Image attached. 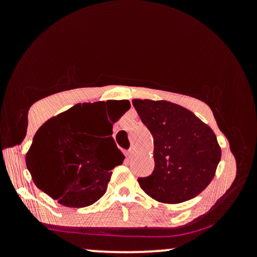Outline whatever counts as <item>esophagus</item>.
Wrapping results in <instances>:
<instances>
[{
	"mask_svg": "<svg viewBox=\"0 0 257 257\" xmlns=\"http://www.w3.org/2000/svg\"><path fill=\"white\" fill-rule=\"evenodd\" d=\"M125 156H126V157H128L129 159H131V158L133 157V156H134V150H133V149H129L128 151H126Z\"/></svg>",
	"mask_w": 257,
	"mask_h": 257,
	"instance_id": "esophagus-1",
	"label": "esophagus"
}]
</instances>
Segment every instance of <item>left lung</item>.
<instances>
[{
    "instance_id": "8db88e82",
    "label": "left lung",
    "mask_w": 257,
    "mask_h": 257,
    "mask_svg": "<svg viewBox=\"0 0 257 257\" xmlns=\"http://www.w3.org/2000/svg\"><path fill=\"white\" fill-rule=\"evenodd\" d=\"M153 137L155 170L139 178L153 199L178 204L204 191L216 173L221 149L213 129L193 112L166 100H133Z\"/></svg>"
}]
</instances>
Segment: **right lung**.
<instances>
[{
  "label": "right lung",
  "mask_w": 257,
  "mask_h": 257,
  "mask_svg": "<svg viewBox=\"0 0 257 257\" xmlns=\"http://www.w3.org/2000/svg\"><path fill=\"white\" fill-rule=\"evenodd\" d=\"M122 102L124 108L114 112L111 122L131 108L128 100ZM104 104H77L52 117L40 126L26 153V167L35 185L69 208H83L101 198L111 170L124 159L111 137L108 120L110 133L106 138L94 137Z\"/></svg>",
  "instance_id": "right-lung-1"
}]
</instances>
